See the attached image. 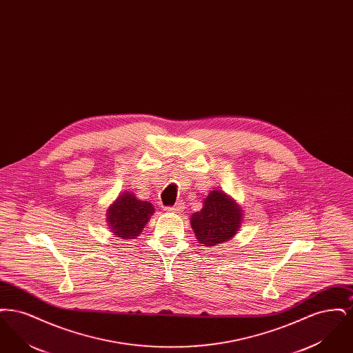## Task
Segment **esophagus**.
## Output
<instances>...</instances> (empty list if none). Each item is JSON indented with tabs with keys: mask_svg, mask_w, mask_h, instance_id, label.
<instances>
[{
	"mask_svg": "<svg viewBox=\"0 0 353 353\" xmlns=\"http://www.w3.org/2000/svg\"><path fill=\"white\" fill-rule=\"evenodd\" d=\"M184 203L183 202H177L174 206H170L168 208L169 212H173V213H181L184 210Z\"/></svg>",
	"mask_w": 353,
	"mask_h": 353,
	"instance_id": "34e87169",
	"label": "esophagus"
}]
</instances>
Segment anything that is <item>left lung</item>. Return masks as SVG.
Wrapping results in <instances>:
<instances>
[{"label": "left lung", "mask_w": 353, "mask_h": 353, "mask_svg": "<svg viewBox=\"0 0 353 353\" xmlns=\"http://www.w3.org/2000/svg\"><path fill=\"white\" fill-rule=\"evenodd\" d=\"M243 221V210L222 190H212L202 209L190 217V226L202 246L210 248L232 239Z\"/></svg>", "instance_id": "left-lung-1"}]
</instances>
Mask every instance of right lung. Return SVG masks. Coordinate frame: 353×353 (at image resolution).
<instances>
[{
	"label": "right lung",
	"mask_w": 353,
	"mask_h": 353,
	"mask_svg": "<svg viewBox=\"0 0 353 353\" xmlns=\"http://www.w3.org/2000/svg\"><path fill=\"white\" fill-rule=\"evenodd\" d=\"M154 213L151 202L141 201L131 192L120 193L107 208V223L114 235L121 239H136Z\"/></svg>",
	"instance_id": "right-lung-1"
}]
</instances>
